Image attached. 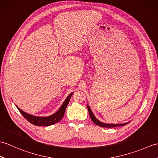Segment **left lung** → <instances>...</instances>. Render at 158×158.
I'll use <instances>...</instances> for the list:
<instances>
[{
  "label": "left lung",
  "instance_id": "left-lung-1",
  "mask_svg": "<svg viewBox=\"0 0 158 158\" xmlns=\"http://www.w3.org/2000/svg\"><path fill=\"white\" fill-rule=\"evenodd\" d=\"M87 107H88V112H89V117H90V118H91L93 123H94L95 124H96V125L98 126L103 127H119V126H124V125H126V124H127L130 122H129L124 123H106L102 122H100V121H99L94 116L93 112L92 111L91 109H90L89 106L87 105Z\"/></svg>",
  "mask_w": 158,
  "mask_h": 158
}]
</instances>
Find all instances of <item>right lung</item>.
<instances>
[{"instance_id":"right-lung-1","label":"right lung","mask_w":158,"mask_h":158,"mask_svg":"<svg viewBox=\"0 0 158 158\" xmlns=\"http://www.w3.org/2000/svg\"><path fill=\"white\" fill-rule=\"evenodd\" d=\"M73 93L70 94L68 97L66 98V100L62 103V106L60 107V109L57 110V111L53 113V115L47 116V117H39V116H35L28 114L20 109L18 106H16L17 108L19 110V111L21 113L22 115L24 117V118L27 119L30 123L35 126H48L53 125L56 123L59 122L60 120L62 119V117L64 115L65 110L66 109V106L70 101V99L71 98L73 95Z\"/></svg>"}]
</instances>
